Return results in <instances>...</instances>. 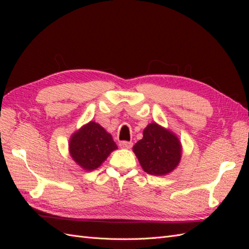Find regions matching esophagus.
Segmentation results:
<instances>
[{
    "label": "esophagus",
    "instance_id": "esophagus-1",
    "mask_svg": "<svg viewBox=\"0 0 249 249\" xmlns=\"http://www.w3.org/2000/svg\"><path fill=\"white\" fill-rule=\"evenodd\" d=\"M119 146L122 148H131L133 146V143L130 141H120Z\"/></svg>",
    "mask_w": 249,
    "mask_h": 249
}]
</instances>
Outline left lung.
<instances>
[{"label": "left lung", "mask_w": 249, "mask_h": 249, "mask_svg": "<svg viewBox=\"0 0 249 249\" xmlns=\"http://www.w3.org/2000/svg\"><path fill=\"white\" fill-rule=\"evenodd\" d=\"M141 167L152 176H164L175 169L180 160V143L168 130L155 123L143 131V138L134 145Z\"/></svg>", "instance_id": "left-lung-1"}]
</instances>
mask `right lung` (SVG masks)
Masks as SVG:
<instances>
[{
	"label": "right lung",
	"mask_w": 249,
	"mask_h": 249,
	"mask_svg": "<svg viewBox=\"0 0 249 249\" xmlns=\"http://www.w3.org/2000/svg\"><path fill=\"white\" fill-rule=\"evenodd\" d=\"M116 148L111 135L94 122L81 127L70 141L71 156L85 170H93L101 166L112 150Z\"/></svg>",
	"instance_id": "add662e5"
}]
</instances>
